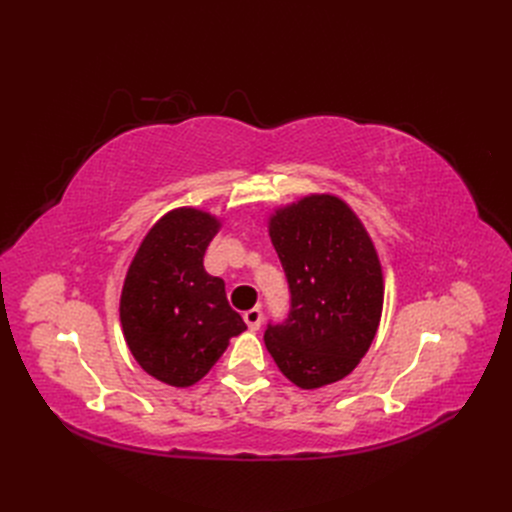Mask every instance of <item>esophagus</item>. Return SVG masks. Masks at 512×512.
<instances>
[{
  "label": "esophagus",
  "mask_w": 512,
  "mask_h": 512,
  "mask_svg": "<svg viewBox=\"0 0 512 512\" xmlns=\"http://www.w3.org/2000/svg\"><path fill=\"white\" fill-rule=\"evenodd\" d=\"M243 321L250 327V331H258L262 325V310L260 308H250L243 312Z\"/></svg>",
  "instance_id": "esophagus-1"
}]
</instances>
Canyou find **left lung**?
Returning <instances> with one entry per match:
<instances>
[{
    "mask_svg": "<svg viewBox=\"0 0 512 512\" xmlns=\"http://www.w3.org/2000/svg\"><path fill=\"white\" fill-rule=\"evenodd\" d=\"M271 241L287 277V319L264 331L279 371L302 389L350 375L367 354L383 308L373 241L352 208L329 193L275 210Z\"/></svg>",
    "mask_w": 512,
    "mask_h": 512,
    "instance_id": "obj_1",
    "label": "left lung"
}]
</instances>
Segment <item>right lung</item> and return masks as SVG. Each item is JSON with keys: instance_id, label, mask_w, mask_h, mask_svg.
Returning a JSON list of instances; mask_svg holds the SVG:
<instances>
[{"instance_id": "obj_1", "label": "right lung", "mask_w": 512, "mask_h": 512, "mask_svg": "<svg viewBox=\"0 0 512 512\" xmlns=\"http://www.w3.org/2000/svg\"><path fill=\"white\" fill-rule=\"evenodd\" d=\"M221 229L216 216L177 208L143 237L120 294V323L139 367L162 383L189 387L223 356L246 323L229 306L225 281L204 269Z\"/></svg>"}]
</instances>
